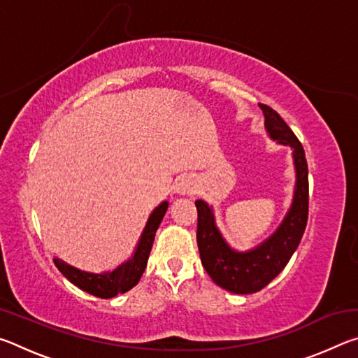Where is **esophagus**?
<instances>
[{
    "mask_svg": "<svg viewBox=\"0 0 358 358\" xmlns=\"http://www.w3.org/2000/svg\"><path fill=\"white\" fill-rule=\"evenodd\" d=\"M173 191L180 194V196H185V194H192L194 191H196V183L191 178H180L177 183H175V187Z\"/></svg>",
    "mask_w": 358,
    "mask_h": 358,
    "instance_id": "1",
    "label": "esophagus"
}]
</instances>
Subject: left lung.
Segmentation results:
<instances>
[{
  "mask_svg": "<svg viewBox=\"0 0 358 358\" xmlns=\"http://www.w3.org/2000/svg\"><path fill=\"white\" fill-rule=\"evenodd\" d=\"M265 117L266 134L292 150L295 187L292 203L273 234L250 251H237L222 237L216 226L213 207L196 201L197 246L203 268L213 282L232 294H254L281 273L292 257L308 221V164L305 150L273 108L259 104Z\"/></svg>",
  "mask_w": 358,
  "mask_h": 358,
  "instance_id": "left-lung-1",
  "label": "left lung"
}]
</instances>
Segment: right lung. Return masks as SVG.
<instances>
[{
	"label": "right lung",
	"mask_w": 358,
	"mask_h": 358,
	"mask_svg": "<svg viewBox=\"0 0 358 358\" xmlns=\"http://www.w3.org/2000/svg\"><path fill=\"white\" fill-rule=\"evenodd\" d=\"M167 208L169 202L164 201L151 211L132 256L112 271L90 273V271L76 268V266L66 264L64 260L58 257L53 259V262H55L57 268L62 271L63 276L68 278L74 286L94 296H99V299H112V296L118 294L128 292L129 289L134 287L141 281V276L143 275L145 266H147L148 262L151 246H153L156 230L159 227Z\"/></svg>",
	"instance_id": "add662e5"
}]
</instances>
